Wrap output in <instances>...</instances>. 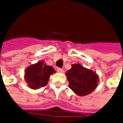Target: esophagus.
I'll return each mask as SVG.
<instances>
[{
    "mask_svg": "<svg viewBox=\"0 0 123 123\" xmlns=\"http://www.w3.org/2000/svg\"><path fill=\"white\" fill-rule=\"evenodd\" d=\"M57 72H60V73H63L64 72V70L62 69V68H57Z\"/></svg>",
    "mask_w": 123,
    "mask_h": 123,
    "instance_id": "34e87169",
    "label": "esophagus"
}]
</instances>
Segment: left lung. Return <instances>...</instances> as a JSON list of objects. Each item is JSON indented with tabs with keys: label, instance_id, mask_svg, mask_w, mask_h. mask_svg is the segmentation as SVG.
<instances>
[{
	"label": "left lung",
	"instance_id": "left-lung-1",
	"mask_svg": "<svg viewBox=\"0 0 123 123\" xmlns=\"http://www.w3.org/2000/svg\"><path fill=\"white\" fill-rule=\"evenodd\" d=\"M69 87L80 96L90 94L98 86V76L91 70L86 69L80 64H72L66 73Z\"/></svg>",
	"mask_w": 123,
	"mask_h": 123
}]
</instances>
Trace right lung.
<instances>
[{
	"mask_svg": "<svg viewBox=\"0 0 123 123\" xmlns=\"http://www.w3.org/2000/svg\"><path fill=\"white\" fill-rule=\"evenodd\" d=\"M55 72L51 66L46 65L43 61H40L25 70V78L31 89H38L45 86L50 76Z\"/></svg>",
	"mask_w": 123,
	"mask_h": 123,
	"instance_id": "obj_1",
	"label": "right lung"
}]
</instances>
